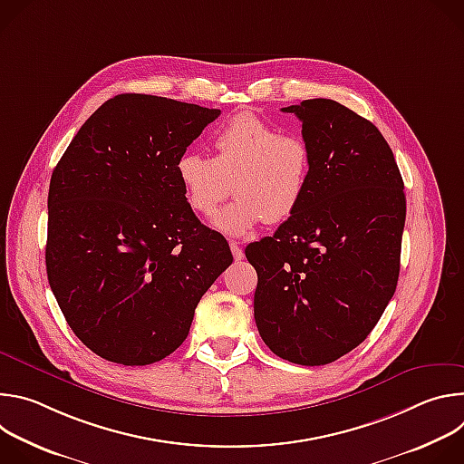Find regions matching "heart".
Here are the masks:
<instances>
[{"instance_id": "b5f03b06", "label": "heart", "mask_w": 464, "mask_h": 464, "mask_svg": "<svg viewBox=\"0 0 464 464\" xmlns=\"http://www.w3.org/2000/svg\"><path fill=\"white\" fill-rule=\"evenodd\" d=\"M262 172L256 174V178L260 179H268V181H276V179H286L288 178V169H286V163L285 161H279V160H270L268 163L262 165Z\"/></svg>"}]
</instances>
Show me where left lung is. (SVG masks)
Listing matches in <instances>:
<instances>
[{"label": "left lung", "mask_w": 464, "mask_h": 464, "mask_svg": "<svg viewBox=\"0 0 464 464\" xmlns=\"http://www.w3.org/2000/svg\"><path fill=\"white\" fill-rule=\"evenodd\" d=\"M218 115L122 93L82 124L53 170L51 290L75 336L108 362L149 365L172 354L233 260L226 238L194 217L179 170L187 147Z\"/></svg>", "instance_id": "1"}]
</instances>
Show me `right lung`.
<instances>
[{
    "label": "right lung",
    "instance_id": "obj_1",
    "mask_svg": "<svg viewBox=\"0 0 464 464\" xmlns=\"http://www.w3.org/2000/svg\"><path fill=\"white\" fill-rule=\"evenodd\" d=\"M303 124L308 174L290 218L246 247L255 321L274 354L324 365L358 347L401 272L404 181L367 119L330 99L283 108Z\"/></svg>",
    "mask_w": 464,
    "mask_h": 464
}]
</instances>
